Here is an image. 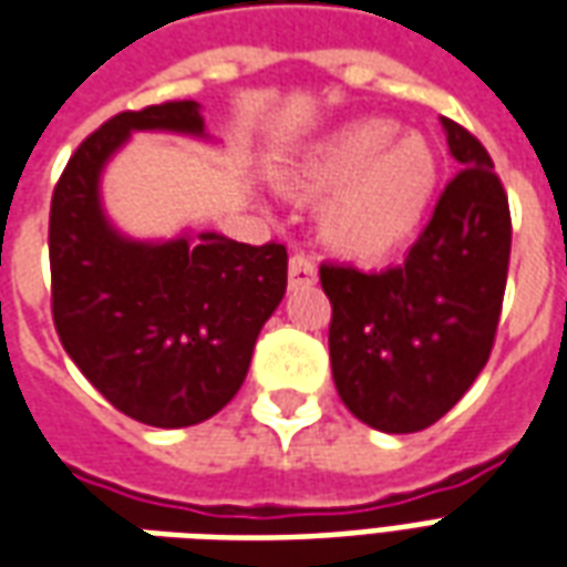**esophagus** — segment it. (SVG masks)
<instances>
[{
	"label": "esophagus",
	"mask_w": 567,
	"mask_h": 567,
	"mask_svg": "<svg viewBox=\"0 0 567 567\" xmlns=\"http://www.w3.org/2000/svg\"><path fill=\"white\" fill-rule=\"evenodd\" d=\"M316 285V264L307 255H295L288 260V288L297 291V288H309Z\"/></svg>",
	"instance_id": "34e87169"
}]
</instances>
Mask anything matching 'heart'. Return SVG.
<instances>
[{
  "mask_svg": "<svg viewBox=\"0 0 567 567\" xmlns=\"http://www.w3.org/2000/svg\"><path fill=\"white\" fill-rule=\"evenodd\" d=\"M437 182V151L419 133L401 136L392 121L337 130L285 173L297 199L321 203V243L361 264L392 258L416 239Z\"/></svg>",
  "mask_w": 567,
  "mask_h": 567,
  "instance_id": "obj_1",
  "label": "heart"
}]
</instances>
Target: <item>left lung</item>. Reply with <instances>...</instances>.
Returning <instances> with one entry per match:
<instances>
[{
    "label": "left lung",
    "mask_w": 567,
    "mask_h": 567,
    "mask_svg": "<svg viewBox=\"0 0 567 567\" xmlns=\"http://www.w3.org/2000/svg\"><path fill=\"white\" fill-rule=\"evenodd\" d=\"M458 175L401 267L321 264L331 300L333 385L349 413L385 434L446 416L486 368L511 264V206L488 151L450 117Z\"/></svg>",
    "instance_id": "obj_1"
}]
</instances>
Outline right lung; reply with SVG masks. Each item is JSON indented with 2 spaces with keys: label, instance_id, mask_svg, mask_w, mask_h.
<instances>
[{
  "label": "right lung",
  "instance_id": "1",
  "mask_svg": "<svg viewBox=\"0 0 567 567\" xmlns=\"http://www.w3.org/2000/svg\"><path fill=\"white\" fill-rule=\"evenodd\" d=\"M136 130L206 136L199 105L182 100L121 112L81 142L51 197V309L63 349L109 404L145 425L187 427L239 392L282 303L288 251L221 234H117L100 175Z\"/></svg>",
  "mask_w": 567,
  "mask_h": 567
}]
</instances>
